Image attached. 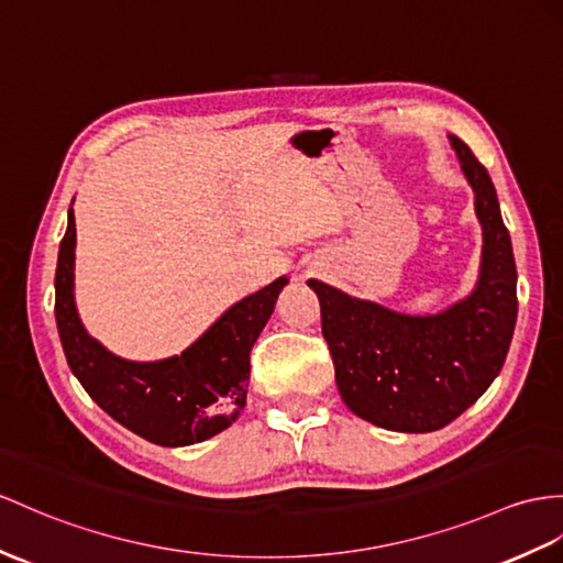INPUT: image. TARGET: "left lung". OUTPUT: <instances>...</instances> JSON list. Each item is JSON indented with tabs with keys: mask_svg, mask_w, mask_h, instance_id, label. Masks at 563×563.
<instances>
[{
	"mask_svg": "<svg viewBox=\"0 0 563 563\" xmlns=\"http://www.w3.org/2000/svg\"><path fill=\"white\" fill-rule=\"evenodd\" d=\"M475 194L483 263L471 296L437 314H404L310 279L341 399L394 432H434L495 382L511 346L518 298L511 236L497 190L471 147L449 139Z\"/></svg>",
	"mask_w": 563,
	"mask_h": 563,
	"instance_id": "8db88e82",
	"label": "left lung"
}]
</instances>
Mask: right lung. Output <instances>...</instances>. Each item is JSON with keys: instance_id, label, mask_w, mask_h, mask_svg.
<instances>
[{"instance_id": "add662e5", "label": "right lung", "mask_w": 563, "mask_h": 563, "mask_svg": "<svg viewBox=\"0 0 563 563\" xmlns=\"http://www.w3.org/2000/svg\"><path fill=\"white\" fill-rule=\"evenodd\" d=\"M74 251L76 222L68 208L54 274V314L68 367L90 399L123 428L159 446L198 444L227 430L245 406L251 349L289 279L279 277L239 300L181 355L135 363L109 353L80 322L74 300Z\"/></svg>"}]
</instances>
